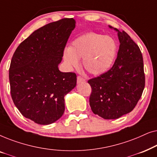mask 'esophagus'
<instances>
[{
  "label": "esophagus",
  "mask_w": 157,
  "mask_h": 157,
  "mask_svg": "<svg viewBox=\"0 0 157 157\" xmlns=\"http://www.w3.org/2000/svg\"><path fill=\"white\" fill-rule=\"evenodd\" d=\"M84 81H85V79L83 78L82 77H81V76L77 77V83H78L84 82Z\"/></svg>",
  "instance_id": "1"
}]
</instances>
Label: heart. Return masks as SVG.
Returning a JSON list of instances; mask_svg holds the SVG:
<instances>
[{"label": "heart", "mask_w": 157, "mask_h": 157, "mask_svg": "<svg viewBox=\"0 0 157 157\" xmlns=\"http://www.w3.org/2000/svg\"><path fill=\"white\" fill-rule=\"evenodd\" d=\"M117 46L110 36L88 33L74 40L69 48L65 49L63 59L68 67L82 65L88 72L97 75L106 72L112 65L117 54Z\"/></svg>", "instance_id": "1"}]
</instances>
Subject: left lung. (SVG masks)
<instances>
[{"instance_id": "1", "label": "left lung", "mask_w": 157, "mask_h": 157, "mask_svg": "<svg viewBox=\"0 0 157 157\" xmlns=\"http://www.w3.org/2000/svg\"><path fill=\"white\" fill-rule=\"evenodd\" d=\"M109 27L117 32L119 49L112 68L88 81L92 89L89 104L95 114L116 119L136 106L144 89L145 76L139 46L125 31Z\"/></svg>"}]
</instances>
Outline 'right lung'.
Instances as JSON below:
<instances>
[{
    "label": "right lung",
    "mask_w": 157,
    "mask_h": 157,
    "mask_svg": "<svg viewBox=\"0 0 157 157\" xmlns=\"http://www.w3.org/2000/svg\"><path fill=\"white\" fill-rule=\"evenodd\" d=\"M74 18H63L33 31L16 48L9 69L12 99L23 117L36 124L56 121L65 110L64 96L76 86L74 73L60 71Z\"/></svg>",
    "instance_id": "1"
}]
</instances>
